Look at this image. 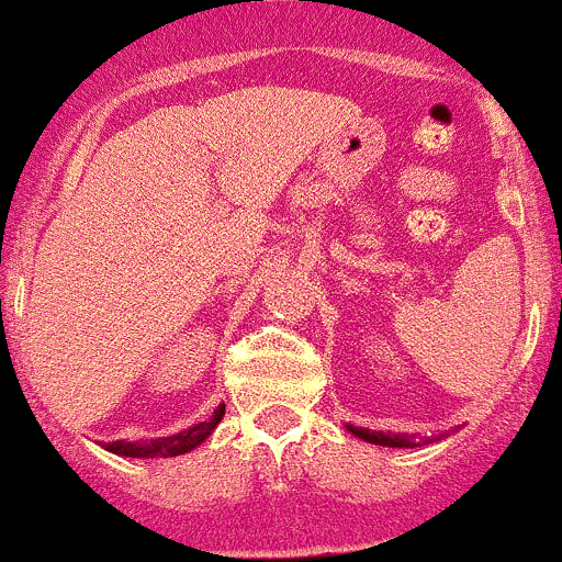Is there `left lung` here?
I'll return each mask as SVG.
<instances>
[{"mask_svg": "<svg viewBox=\"0 0 562 562\" xmlns=\"http://www.w3.org/2000/svg\"><path fill=\"white\" fill-rule=\"evenodd\" d=\"M355 437L371 442V446H385V448H418L426 442H435L437 437H415V435H391V431H371L358 429V426H347Z\"/></svg>", "mask_w": 562, "mask_h": 562, "instance_id": "left-lung-1", "label": "left lung"}]
</instances>
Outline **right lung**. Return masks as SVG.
Returning a JSON list of instances; mask_svg holds the SVG:
<instances>
[{
    "instance_id": "1",
    "label": "right lung",
    "mask_w": 562,
    "mask_h": 562,
    "mask_svg": "<svg viewBox=\"0 0 562 562\" xmlns=\"http://www.w3.org/2000/svg\"><path fill=\"white\" fill-rule=\"evenodd\" d=\"M224 413H226V404H218V409H215V413L210 415L207 420H202V424H196V426H191V429L180 431V435L155 437V440H133V442L116 440V442H109V446H103V448H105V451L116 453V457H131V459L182 457V453L193 451V448L202 446V442L207 440L210 435H213V429L221 424Z\"/></svg>"
}]
</instances>
